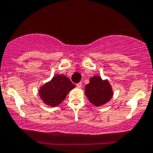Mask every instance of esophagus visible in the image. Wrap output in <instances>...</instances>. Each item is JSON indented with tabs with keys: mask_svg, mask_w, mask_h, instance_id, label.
Returning a JSON list of instances; mask_svg holds the SVG:
<instances>
[{
	"mask_svg": "<svg viewBox=\"0 0 153 153\" xmlns=\"http://www.w3.org/2000/svg\"><path fill=\"white\" fill-rule=\"evenodd\" d=\"M76 86H77V88H81V86H82V82H80L77 83V84H76Z\"/></svg>",
	"mask_w": 153,
	"mask_h": 153,
	"instance_id": "esophagus-1",
	"label": "esophagus"
}]
</instances>
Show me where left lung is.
<instances>
[{"mask_svg":"<svg viewBox=\"0 0 153 153\" xmlns=\"http://www.w3.org/2000/svg\"><path fill=\"white\" fill-rule=\"evenodd\" d=\"M85 93L90 103L95 107L103 105L111 99L113 91L107 80H102L98 75L90 78V82L85 87Z\"/></svg>","mask_w":153,"mask_h":153,"instance_id":"left-lung-1","label":"left lung"}]
</instances>
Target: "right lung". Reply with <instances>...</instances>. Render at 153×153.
<instances>
[{
  "label": "right lung",
  "instance_id": "obj_1",
  "mask_svg": "<svg viewBox=\"0 0 153 153\" xmlns=\"http://www.w3.org/2000/svg\"><path fill=\"white\" fill-rule=\"evenodd\" d=\"M75 87L68 77L56 75L40 88L39 94L44 103L53 107L61 104Z\"/></svg>",
  "mask_w": 153,
  "mask_h": 153
}]
</instances>
